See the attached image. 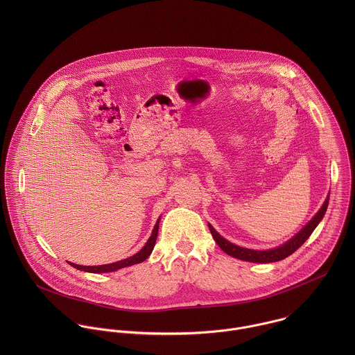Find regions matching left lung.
Returning <instances> with one entry per match:
<instances>
[{
  "instance_id": "left-lung-1",
  "label": "left lung",
  "mask_w": 355,
  "mask_h": 355,
  "mask_svg": "<svg viewBox=\"0 0 355 355\" xmlns=\"http://www.w3.org/2000/svg\"><path fill=\"white\" fill-rule=\"evenodd\" d=\"M328 202H329V194L327 197V200L322 203V206L320 207V210L313 216V218L304 225V228L295 234L290 241H287L286 243L275 248V249H269V250H253V249H246V248H241L238 245L231 243L230 241L224 239L209 223V230L211 232L213 239L216 241V243L220 246V249L224 253L242 259V261H249V262H258V263H269V262H276L280 259H284L286 257L291 255L294 252H297L304 242L307 241V238L311 235V232L315 230V227L318 225V223L322 220L327 207H328Z\"/></svg>"
}]
</instances>
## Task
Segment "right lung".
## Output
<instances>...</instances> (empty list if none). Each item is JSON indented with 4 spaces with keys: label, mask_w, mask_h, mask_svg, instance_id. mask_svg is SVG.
Wrapping results in <instances>:
<instances>
[{
    "label": "right lung",
    "mask_w": 355,
    "mask_h": 355,
    "mask_svg": "<svg viewBox=\"0 0 355 355\" xmlns=\"http://www.w3.org/2000/svg\"><path fill=\"white\" fill-rule=\"evenodd\" d=\"M159 217L153 228L152 235L149 238V241L146 242V245L138 252L137 254H134L132 257L130 258H125V259H121V261H117V262H113V263H106V265H97V266H83V265H78V263H73V262H68L71 266L79 269V270H83V272H90V273H106V272H114L117 269H121V268H125V266H131V265H135V263H141L144 262L150 254H152L153 249H154V245H155V241H157V235H158V223H159Z\"/></svg>",
    "instance_id": "add662e5"
}]
</instances>
